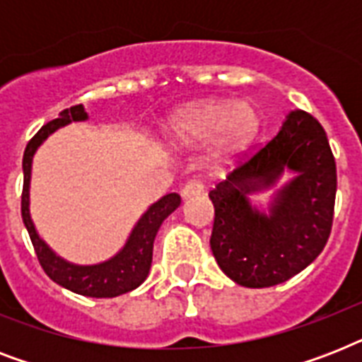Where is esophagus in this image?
<instances>
[{
    "label": "esophagus",
    "mask_w": 362,
    "mask_h": 362,
    "mask_svg": "<svg viewBox=\"0 0 362 362\" xmlns=\"http://www.w3.org/2000/svg\"><path fill=\"white\" fill-rule=\"evenodd\" d=\"M201 193H203V184L197 180L187 182L186 186L182 187V197L184 199H189L193 195H201Z\"/></svg>",
    "instance_id": "34e87169"
}]
</instances>
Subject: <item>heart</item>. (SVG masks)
Segmentation results:
<instances>
[{
  "label": "heart",
  "instance_id": "obj_1",
  "mask_svg": "<svg viewBox=\"0 0 362 362\" xmlns=\"http://www.w3.org/2000/svg\"><path fill=\"white\" fill-rule=\"evenodd\" d=\"M261 129V112L252 101H201L170 116L165 133L178 146L210 144L206 163L223 170L246 152Z\"/></svg>",
  "mask_w": 362,
  "mask_h": 362
}]
</instances>
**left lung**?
Here are the masks:
<instances>
[{"label": "left lung", "instance_id": "1", "mask_svg": "<svg viewBox=\"0 0 362 362\" xmlns=\"http://www.w3.org/2000/svg\"><path fill=\"white\" fill-rule=\"evenodd\" d=\"M267 191L273 192L267 205L251 201ZM334 195L337 163L325 129L308 112L291 110L274 139L209 193L210 247L220 269L244 287L278 286L298 274L325 247Z\"/></svg>", "mask_w": 362, "mask_h": 362}]
</instances>
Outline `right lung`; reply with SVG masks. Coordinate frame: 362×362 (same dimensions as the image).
<instances>
[{"mask_svg": "<svg viewBox=\"0 0 362 362\" xmlns=\"http://www.w3.org/2000/svg\"><path fill=\"white\" fill-rule=\"evenodd\" d=\"M88 116L84 105H76L71 109L62 110L58 118L42 125L37 131V135L28 142L22 159V170H24V189H22V220L30 233L31 244L35 247L37 259L41 263L42 270L48 278L56 281L58 286L65 287L73 293L93 298H112L124 293L133 291L142 281L146 280L150 267H152L153 240L158 235L159 227L178 206H180V195L169 193L150 204L146 212L136 220L131 229L129 237L124 242V246L101 263L78 264L71 263L67 259L54 252L47 242L42 240L35 223L31 220L30 212V184H31V167H33V156L41 148V144L48 136L56 133L65 125L73 122H86Z\"/></svg>", "mask_w": 362, "mask_h": 362, "instance_id": "right-lung-1", "label": "right lung"}]
</instances>
